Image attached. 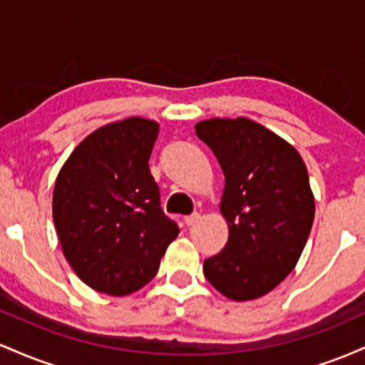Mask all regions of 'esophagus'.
Returning <instances> with one entry per match:
<instances>
[{
	"label": "esophagus",
	"instance_id": "esophagus-1",
	"mask_svg": "<svg viewBox=\"0 0 365 365\" xmlns=\"http://www.w3.org/2000/svg\"><path fill=\"white\" fill-rule=\"evenodd\" d=\"M200 220V216L197 215V212H194V215H190V216H185L183 217V223H185L187 226H192V225H195L197 221Z\"/></svg>",
	"mask_w": 365,
	"mask_h": 365
}]
</instances>
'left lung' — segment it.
I'll return each instance as SVG.
<instances>
[{
    "instance_id": "obj_1",
    "label": "left lung",
    "mask_w": 365,
    "mask_h": 365,
    "mask_svg": "<svg viewBox=\"0 0 365 365\" xmlns=\"http://www.w3.org/2000/svg\"><path fill=\"white\" fill-rule=\"evenodd\" d=\"M195 133L223 170L228 223V242L204 261V276L228 299H259L292 273L307 244L316 211L307 168L295 148L252 120H204Z\"/></svg>"
}]
</instances>
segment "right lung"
<instances>
[{
	"label": "right lung",
	"mask_w": 365,
	"mask_h": 365,
	"mask_svg": "<svg viewBox=\"0 0 365 365\" xmlns=\"http://www.w3.org/2000/svg\"><path fill=\"white\" fill-rule=\"evenodd\" d=\"M159 125L127 118L86 137L58 173L53 220L66 261L96 292L123 297L154 278L180 233L149 158Z\"/></svg>",
	"instance_id": "obj_1"
}]
</instances>
